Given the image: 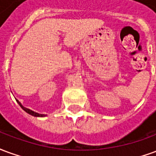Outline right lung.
Instances as JSON below:
<instances>
[{
  "label": "right lung",
  "mask_w": 156,
  "mask_h": 156,
  "mask_svg": "<svg viewBox=\"0 0 156 156\" xmlns=\"http://www.w3.org/2000/svg\"><path fill=\"white\" fill-rule=\"evenodd\" d=\"M16 102H17V103H18V105L21 106V108H22L24 111L27 112V114H29V115H32V116H35V117H43V116H45L44 115H41V114H38V113H36V112L32 111V110L29 109V108H25V107H23V106L22 105V104H21L18 100H16Z\"/></svg>",
  "instance_id": "add662e5"
}]
</instances>
